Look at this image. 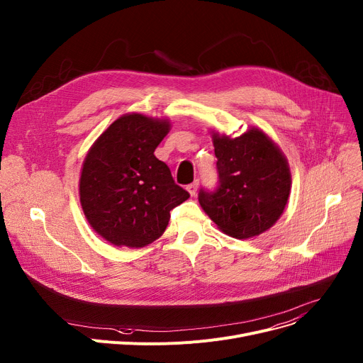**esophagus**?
I'll return each instance as SVG.
<instances>
[{
    "mask_svg": "<svg viewBox=\"0 0 363 363\" xmlns=\"http://www.w3.org/2000/svg\"><path fill=\"white\" fill-rule=\"evenodd\" d=\"M186 189H188V192H189V196L194 197V196L197 194V189H199V181L189 184V185L186 186Z\"/></svg>",
    "mask_w": 363,
    "mask_h": 363,
    "instance_id": "obj_1",
    "label": "esophagus"
}]
</instances>
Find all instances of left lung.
Returning a JSON list of instances; mask_svg holds the SVG:
<instances>
[{
	"mask_svg": "<svg viewBox=\"0 0 363 363\" xmlns=\"http://www.w3.org/2000/svg\"><path fill=\"white\" fill-rule=\"evenodd\" d=\"M219 185L201 189L199 201L222 232L258 236L283 214L291 194V169L273 140L258 128L230 138L213 134Z\"/></svg>",
	"mask_w": 363,
	"mask_h": 363,
	"instance_id": "1",
	"label": "left lung"
}]
</instances>
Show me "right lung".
I'll return each instance as SVG.
<instances>
[{"label":"right lung","mask_w":363,"mask_h":363,"mask_svg":"<svg viewBox=\"0 0 363 363\" xmlns=\"http://www.w3.org/2000/svg\"><path fill=\"white\" fill-rule=\"evenodd\" d=\"M167 119L125 113L90 147L80 177V203L96 233L116 247L141 248L164 232L171 210L189 199L155 150Z\"/></svg>","instance_id":"right-lung-1"}]
</instances>
